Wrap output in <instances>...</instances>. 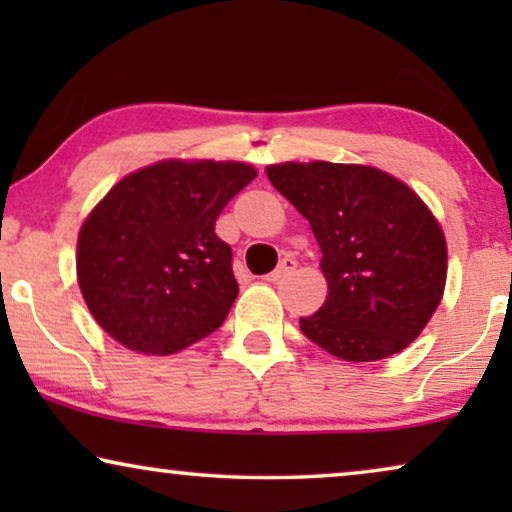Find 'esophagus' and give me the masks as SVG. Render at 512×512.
I'll return each instance as SVG.
<instances>
[{"label": "esophagus", "mask_w": 512, "mask_h": 512, "mask_svg": "<svg viewBox=\"0 0 512 512\" xmlns=\"http://www.w3.org/2000/svg\"><path fill=\"white\" fill-rule=\"evenodd\" d=\"M296 265H298L296 258L286 256V258H282V261H279V265L270 272V275H265V279H268V282H279V279H284L286 275H289V272L296 270Z\"/></svg>", "instance_id": "esophagus-1"}]
</instances>
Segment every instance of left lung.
I'll return each instance as SVG.
<instances>
[{
    "label": "left lung",
    "instance_id": "1",
    "mask_svg": "<svg viewBox=\"0 0 512 512\" xmlns=\"http://www.w3.org/2000/svg\"><path fill=\"white\" fill-rule=\"evenodd\" d=\"M268 179L310 221L326 303L300 319L314 345L345 361H380L410 345L440 305L443 230L403 181L366 165H270Z\"/></svg>",
    "mask_w": 512,
    "mask_h": 512
}]
</instances>
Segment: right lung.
Wrapping results in <instances>:
<instances>
[{"instance_id":"1","label":"right lung","mask_w":512,"mask_h":512,"mask_svg":"<svg viewBox=\"0 0 512 512\" xmlns=\"http://www.w3.org/2000/svg\"><path fill=\"white\" fill-rule=\"evenodd\" d=\"M254 167L163 160L111 188L83 223L76 275L90 314L132 352L174 354L226 321L233 249L214 233Z\"/></svg>"}]
</instances>
